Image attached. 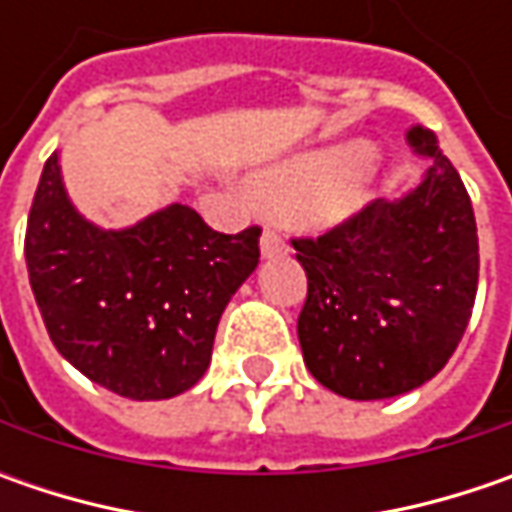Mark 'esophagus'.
<instances>
[{
  "instance_id": "obj_1",
  "label": "esophagus",
  "mask_w": 512,
  "mask_h": 512,
  "mask_svg": "<svg viewBox=\"0 0 512 512\" xmlns=\"http://www.w3.org/2000/svg\"><path fill=\"white\" fill-rule=\"evenodd\" d=\"M285 250V239H282L276 230H265V233H262V256H265V259H276V256H282Z\"/></svg>"
}]
</instances>
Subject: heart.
Returning a JSON list of instances; mask_svg holds the SVG:
<instances>
[{
	"mask_svg": "<svg viewBox=\"0 0 512 512\" xmlns=\"http://www.w3.org/2000/svg\"><path fill=\"white\" fill-rule=\"evenodd\" d=\"M373 145L344 142L313 150L259 170L250 179V196L262 207L293 213L307 225H342L367 202V165Z\"/></svg>",
	"mask_w": 512,
	"mask_h": 512,
	"instance_id": "1",
	"label": "heart"
}]
</instances>
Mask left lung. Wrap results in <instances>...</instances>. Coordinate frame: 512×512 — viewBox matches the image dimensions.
<instances>
[{
	"mask_svg": "<svg viewBox=\"0 0 512 512\" xmlns=\"http://www.w3.org/2000/svg\"><path fill=\"white\" fill-rule=\"evenodd\" d=\"M407 142L430 159L402 199H376L319 239H293L307 273L299 344L307 370L344 399H393L430 382L470 322L479 236L462 176L436 133Z\"/></svg>",
	"mask_w": 512,
	"mask_h": 512,
	"instance_id": "left-lung-1",
	"label": "left lung"
}]
</instances>
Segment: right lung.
Returning <instances> with one entry per match:
<instances>
[{
    "label": "right lung",
    "mask_w": 512,
    "mask_h": 512,
    "mask_svg": "<svg viewBox=\"0 0 512 512\" xmlns=\"http://www.w3.org/2000/svg\"><path fill=\"white\" fill-rule=\"evenodd\" d=\"M259 236L216 233L179 202L105 230L73 207L53 153L30 205L25 262L56 350L90 382L159 402L205 376L227 302L259 265Z\"/></svg>",
    "instance_id": "right-lung-1"
}]
</instances>
